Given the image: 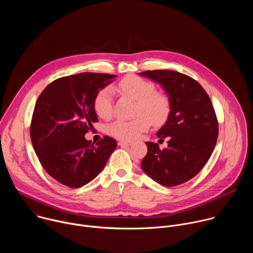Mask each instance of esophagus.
<instances>
[{
  "label": "esophagus",
  "instance_id": "esophagus-1",
  "mask_svg": "<svg viewBox=\"0 0 253 253\" xmlns=\"http://www.w3.org/2000/svg\"><path fill=\"white\" fill-rule=\"evenodd\" d=\"M118 145L119 146H130V145H132V142L131 141H123V140H121V141L118 142Z\"/></svg>",
  "mask_w": 253,
  "mask_h": 253
}]
</instances>
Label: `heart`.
<instances>
[{"mask_svg": "<svg viewBox=\"0 0 253 253\" xmlns=\"http://www.w3.org/2000/svg\"><path fill=\"white\" fill-rule=\"evenodd\" d=\"M112 88L137 101V116L134 119H117L108 126V133L113 137L126 141L134 140L149 129L152 121L160 124L167 119L171 109L170 100L167 95L157 92L152 82L136 75H128ZM93 106L99 117L109 119L113 114V90L110 87L100 89L94 98Z\"/></svg>", "mask_w": 253, "mask_h": 253, "instance_id": "b5f03b06", "label": "heart"}]
</instances>
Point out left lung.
<instances>
[{"mask_svg":"<svg viewBox=\"0 0 253 253\" xmlns=\"http://www.w3.org/2000/svg\"><path fill=\"white\" fill-rule=\"evenodd\" d=\"M162 85L171 104L165 125L157 132L168 147L146 142L143 171L163 186L182 184L197 175L209 160L218 137V121L212 102L193 78L170 70L141 72Z\"/></svg>","mask_w":253,"mask_h":253,"instance_id":"1","label":"left lung"}]
</instances>
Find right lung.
Masks as SVG:
<instances>
[{
    "label": "right lung",
    "mask_w": 253,
    "mask_h": 253,
    "mask_svg": "<svg viewBox=\"0 0 253 253\" xmlns=\"http://www.w3.org/2000/svg\"><path fill=\"white\" fill-rule=\"evenodd\" d=\"M115 75L80 73L50 83L36 102L30 135L40 163L55 180L71 188L89 183L104 168L117 146L104 136L96 144L85 139L98 121L97 92Z\"/></svg>",
    "instance_id": "add662e5"
}]
</instances>
